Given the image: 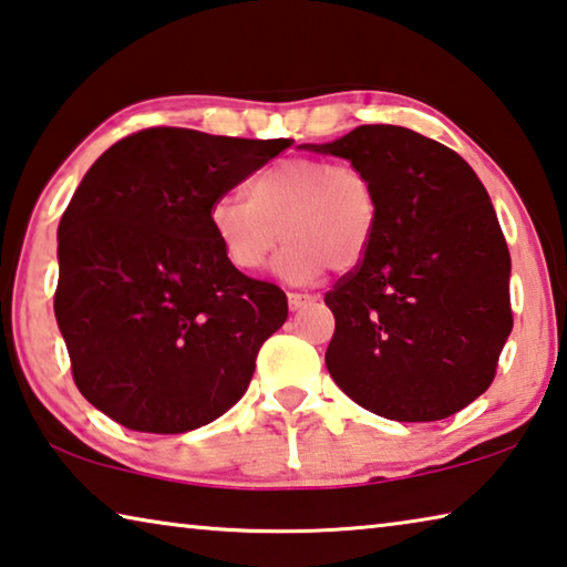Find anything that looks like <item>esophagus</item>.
Instances as JSON below:
<instances>
[{
  "label": "esophagus",
  "mask_w": 567,
  "mask_h": 567,
  "mask_svg": "<svg viewBox=\"0 0 567 567\" xmlns=\"http://www.w3.org/2000/svg\"><path fill=\"white\" fill-rule=\"evenodd\" d=\"M316 298L312 295H300V292H287V302H290V310H300L305 305L312 302Z\"/></svg>",
  "instance_id": "esophagus-1"
}]
</instances>
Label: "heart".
I'll return each mask as SVG.
<instances>
[{
    "label": "heart",
    "mask_w": 567,
    "mask_h": 567,
    "mask_svg": "<svg viewBox=\"0 0 567 567\" xmlns=\"http://www.w3.org/2000/svg\"><path fill=\"white\" fill-rule=\"evenodd\" d=\"M209 224L241 272L262 269L282 235L277 275L302 285L328 267L348 272L363 262L381 224V196L361 166L295 156L259 171L247 184V202L219 196Z\"/></svg>",
    "instance_id": "obj_1"
}]
</instances>
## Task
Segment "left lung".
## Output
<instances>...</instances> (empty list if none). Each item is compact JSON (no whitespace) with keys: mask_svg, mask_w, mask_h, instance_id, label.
I'll use <instances>...</instances> for the list:
<instances>
[{"mask_svg":"<svg viewBox=\"0 0 567 567\" xmlns=\"http://www.w3.org/2000/svg\"><path fill=\"white\" fill-rule=\"evenodd\" d=\"M316 154L365 168L381 224L326 295V365L346 396L393 421H439L494 381L512 330L509 249L466 161L401 125H358Z\"/></svg>","mask_w":567,"mask_h":567,"instance_id":"8db88e82","label":"left lung"}]
</instances>
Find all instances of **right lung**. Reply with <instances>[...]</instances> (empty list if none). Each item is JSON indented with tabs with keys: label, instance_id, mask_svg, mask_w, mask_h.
I'll return each instance as SVG.
<instances>
[{
	"label": "right lung",
	"instance_id": "add662e5",
	"mask_svg": "<svg viewBox=\"0 0 567 567\" xmlns=\"http://www.w3.org/2000/svg\"><path fill=\"white\" fill-rule=\"evenodd\" d=\"M287 146L146 128L75 188L58 227L55 318L80 393L121 426L184 434L245 396L287 298L224 257L209 209Z\"/></svg>",
	"mask_w": 567,
	"mask_h": 567
}]
</instances>
